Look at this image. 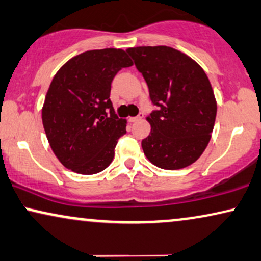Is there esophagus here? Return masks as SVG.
Returning a JSON list of instances; mask_svg holds the SVG:
<instances>
[{"label": "esophagus", "mask_w": 261, "mask_h": 261, "mask_svg": "<svg viewBox=\"0 0 261 261\" xmlns=\"http://www.w3.org/2000/svg\"><path fill=\"white\" fill-rule=\"evenodd\" d=\"M144 117V114L143 113H140L138 115V116H135V117H129L128 118V120H129V122H137V121H139V120H141V118Z\"/></svg>", "instance_id": "esophagus-1"}]
</instances>
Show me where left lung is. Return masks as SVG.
Returning a JSON list of instances; mask_svg holds the SVG:
<instances>
[{"label": "left lung", "instance_id": "left-lung-1", "mask_svg": "<svg viewBox=\"0 0 261 261\" xmlns=\"http://www.w3.org/2000/svg\"><path fill=\"white\" fill-rule=\"evenodd\" d=\"M126 51L146 81L152 104L151 133L141 141L152 164L167 170L188 167L207 146L217 104L207 75L185 54L169 46Z\"/></svg>", "mask_w": 261, "mask_h": 261}]
</instances>
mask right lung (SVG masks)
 I'll return each mask as SVG.
<instances>
[{"label":"right lung","instance_id":"obj_1","mask_svg":"<svg viewBox=\"0 0 261 261\" xmlns=\"http://www.w3.org/2000/svg\"><path fill=\"white\" fill-rule=\"evenodd\" d=\"M132 64L121 49L90 50L69 60L54 76L44 101L43 126L67 169L92 175L113 162L126 121L115 114L111 83Z\"/></svg>","mask_w":261,"mask_h":261}]
</instances>
